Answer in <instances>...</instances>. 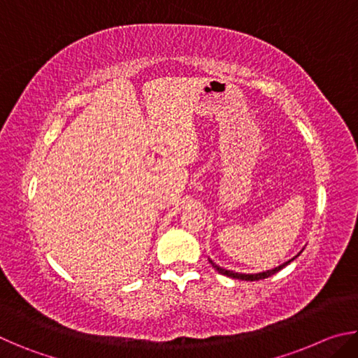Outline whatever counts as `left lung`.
I'll return each mask as SVG.
<instances>
[{
	"mask_svg": "<svg viewBox=\"0 0 358 358\" xmlns=\"http://www.w3.org/2000/svg\"><path fill=\"white\" fill-rule=\"evenodd\" d=\"M303 252V250L296 254L295 257H292V259H289L287 262H284V264H281V265H278V266H275V268H271V270H265V271H259V273H237V271H232V270H227V268H222V266H220V265H216L213 260L211 259H208V262L213 265V268L217 271V273H221V275H226V276H229V278H234V280H241V281H259V280H265V278H268V276H271V275H275V273H278V271L280 270H282L284 266L286 265H289L290 262H292V260H295L296 257L300 256V254Z\"/></svg>",
	"mask_w": 358,
	"mask_h": 358,
	"instance_id": "8db88e82",
	"label": "left lung"
}]
</instances>
